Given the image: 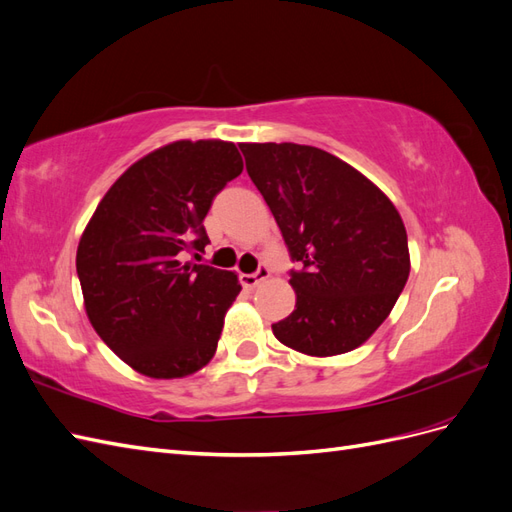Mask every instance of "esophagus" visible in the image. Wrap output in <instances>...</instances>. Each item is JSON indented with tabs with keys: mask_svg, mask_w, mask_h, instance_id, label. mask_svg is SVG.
I'll return each mask as SVG.
<instances>
[{
	"mask_svg": "<svg viewBox=\"0 0 512 512\" xmlns=\"http://www.w3.org/2000/svg\"><path fill=\"white\" fill-rule=\"evenodd\" d=\"M269 275H271L269 267H267V265H260V267L256 269V273H245V275H241V284L247 286V288H256L258 284L265 282Z\"/></svg>",
	"mask_w": 512,
	"mask_h": 512,
	"instance_id": "34e87169",
	"label": "esophagus"
}]
</instances>
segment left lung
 <instances>
[{
	"instance_id": "1",
	"label": "left lung",
	"mask_w": 512,
	"mask_h": 512,
	"mask_svg": "<svg viewBox=\"0 0 512 512\" xmlns=\"http://www.w3.org/2000/svg\"><path fill=\"white\" fill-rule=\"evenodd\" d=\"M247 175L282 230L294 312L273 335L309 356L361 346L391 314L410 275L408 235L395 205L359 170L294 143L239 145Z\"/></svg>"
}]
</instances>
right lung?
I'll return each instance as SVG.
<instances>
[{
  "label": "right lung",
  "mask_w": 512,
  "mask_h": 512,
  "mask_svg": "<svg viewBox=\"0 0 512 512\" xmlns=\"http://www.w3.org/2000/svg\"><path fill=\"white\" fill-rule=\"evenodd\" d=\"M241 170L232 143H170L113 183L83 232L76 273L91 327L149 378L194 374L218 348L241 284L181 258L205 252V215Z\"/></svg>",
  "instance_id": "obj_1"
}]
</instances>
